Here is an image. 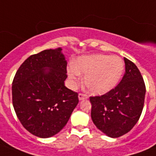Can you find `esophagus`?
Wrapping results in <instances>:
<instances>
[{
  "label": "esophagus",
  "mask_w": 156,
  "mask_h": 156,
  "mask_svg": "<svg viewBox=\"0 0 156 156\" xmlns=\"http://www.w3.org/2000/svg\"><path fill=\"white\" fill-rule=\"evenodd\" d=\"M88 98V96L85 94H83V93H80L79 95H78V100H87Z\"/></svg>",
  "instance_id": "esophagus-1"
}]
</instances>
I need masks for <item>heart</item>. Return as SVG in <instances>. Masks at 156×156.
Instances as JSON below:
<instances>
[{
    "instance_id": "b5f03b06",
    "label": "heart",
    "mask_w": 156,
    "mask_h": 156,
    "mask_svg": "<svg viewBox=\"0 0 156 156\" xmlns=\"http://www.w3.org/2000/svg\"><path fill=\"white\" fill-rule=\"evenodd\" d=\"M124 70V62L117 56L92 54L78 57L68 67L67 73L73 85L80 83V74L84 76V84L95 95H104L118 83Z\"/></svg>"
}]
</instances>
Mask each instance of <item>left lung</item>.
Instances as JSON below:
<instances>
[{
    "instance_id": "8db88e82",
    "label": "left lung",
    "mask_w": 156,
    "mask_h": 156,
    "mask_svg": "<svg viewBox=\"0 0 156 156\" xmlns=\"http://www.w3.org/2000/svg\"><path fill=\"white\" fill-rule=\"evenodd\" d=\"M126 72L116 87L100 96L90 97L91 119L100 131L118 138L130 131L140 118L146 87L135 64L124 57Z\"/></svg>"
}]
</instances>
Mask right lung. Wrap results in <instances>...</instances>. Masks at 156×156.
I'll use <instances>...</instances> for the list:
<instances>
[{
    "instance_id": "obj_1",
    "label": "right lung",
    "mask_w": 156,
    "mask_h": 156,
    "mask_svg": "<svg viewBox=\"0 0 156 156\" xmlns=\"http://www.w3.org/2000/svg\"><path fill=\"white\" fill-rule=\"evenodd\" d=\"M61 50H44L29 56L12 83L13 106L18 120L40 138L59 133L78 104V93L65 86L67 61Z\"/></svg>"
}]
</instances>
